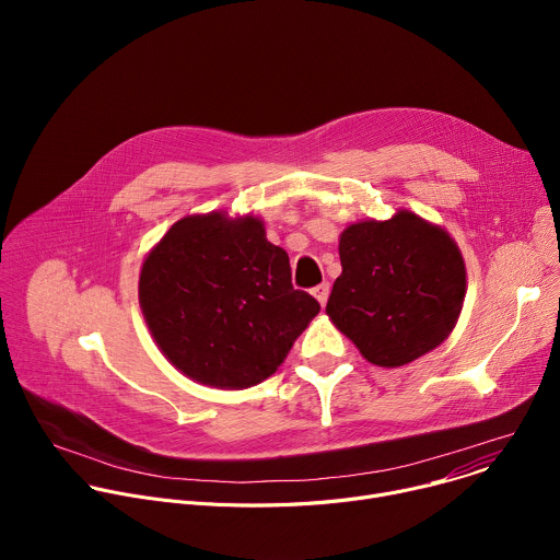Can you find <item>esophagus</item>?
I'll use <instances>...</instances> for the list:
<instances>
[{
    "label": "esophagus",
    "mask_w": 560,
    "mask_h": 560,
    "mask_svg": "<svg viewBox=\"0 0 560 560\" xmlns=\"http://www.w3.org/2000/svg\"><path fill=\"white\" fill-rule=\"evenodd\" d=\"M312 294H314V299H316L318 303L326 305V303H328V296H330V283H328V281L318 283L316 288H312Z\"/></svg>",
    "instance_id": "1"
}]
</instances>
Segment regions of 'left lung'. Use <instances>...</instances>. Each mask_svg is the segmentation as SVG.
Here are the masks:
<instances>
[{
    "label": "left lung",
    "mask_w": 560,
    "mask_h": 560,
    "mask_svg": "<svg viewBox=\"0 0 560 560\" xmlns=\"http://www.w3.org/2000/svg\"><path fill=\"white\" fill-rule=\"evenodd\" d=\"M343 272L326 312L374 365L398 368L441 346L465 296V264L450 234L401 210L352 223L339 242Z\"/></svg>",
    "instance_id": "left-lung-1"
}]
</instances>
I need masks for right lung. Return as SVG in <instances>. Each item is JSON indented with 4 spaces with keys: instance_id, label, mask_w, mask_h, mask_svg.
<instances>
[{
    "instance_id": "add662e5",
    "label": "right lung",
    "mask_w": 560,
    "mask_h": 560,
    "mask_svg": "<svg viewBox=\"0 0 560 560\" xmlns=\"http://www.w3.org/2000/svg\"><path fill=\"white\" fill-rule=\"evenodd\" d=\"M145 324L186 376L242 389L268 378L322 310L292 285L290 259L253 217L177 221L139 277Z\"/></svg>"
}]
</instances>
